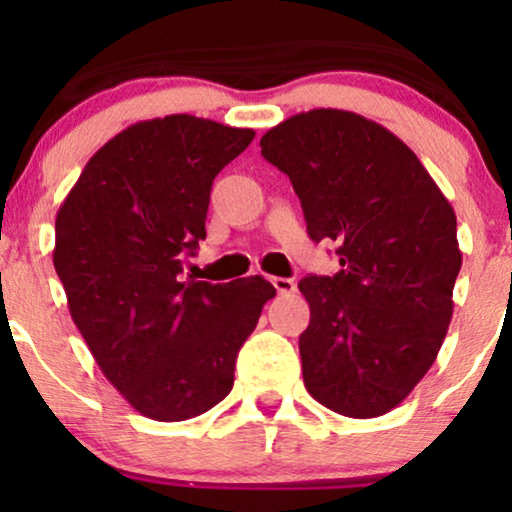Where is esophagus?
<instances>
[{"label": "esophagus", "mask_w": 512, "mask_h": 512, "mask_svg": "<svg viewBox=\"0 0 512 512\" xmlns=\"http://www.w3.org/2000/svg\"><path fill=\"white\" fill-rule=\"evenodd\" d=\"M272 284H274V289L279 291V296H293L298 289L296 279H289V276H274Z\"/></svg>", "instance_id": "34e87169"}]
</instances>
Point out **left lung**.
I'll return each instance as SVG.
<instances>
[{
  "label": "left lung",
  "instance_id": "obj_1",
  "mask_svg": "<svg viewBox=\"0 0 512 512\" xmlns=\"http://www.w3.org/2000/svg\"><path fill=\"white\" fill-rule=\"evenodd\" d=\"M301 142L291 182L305 231L337 255V272L298 284L310 308L298 337L313 366L308 390L334 411L399 402L452 313L455 211L414 151L368 117L317 108Z\"/></svg>",
  "mask_w": 512,
  "mask_h": 512
}]
</instances>
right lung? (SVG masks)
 <instances>
[{"instance_id":"1","label":"right lung","mask_w":512,"mask_h":512,"mask_svg":"<svg viewBox=\"0 0 512 512\" xmlns=\"http://www.w3.org/2000/svg\"><path fill=\"white\" fill-rule=\"evenodd\" d=\"M238 146L236 127L204 117L137 122L91 156L64 199L52 257L69 313L110 383L146 414L226 387L231 346L214 332L216 286L195 255L211 182Z\"/></svg>"}]
</instances>
